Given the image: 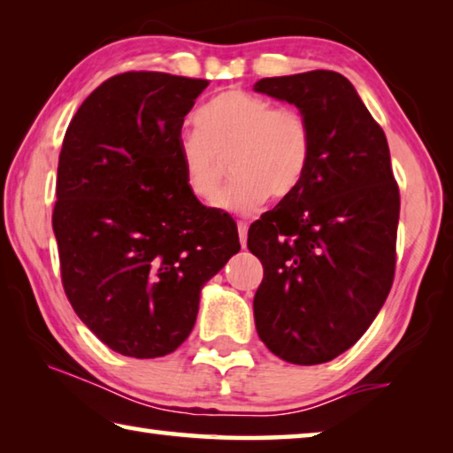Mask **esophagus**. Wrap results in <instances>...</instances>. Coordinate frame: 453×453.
<instances>
[{
    "label": "esophagus",
    "instance_id": "obj_1",
    "mask_svg": "<svg viewBox=\"0 0 453 453\" xmlns=\"http://www.w3.org/2000/svg\"><path fill=\"white\" fill-rule=\"evenodd\" d=\"M237 234H240L242 248H245V243H248V224L245 221H237Z\"/></svg>",
    "mask_w": 453,
    "mask_h": 453
}]
</instances>
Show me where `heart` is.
<instances>
[{
	"label": "heart",
	"mask_w": 453,
	"mask_h": 453,
	"mask_svg": "<svg viewBox=\"0 0 453 453\" xmlns=\"http://www.w3.org/2000/svg\"><path fill=\"white\" fill-rule=\"evenodd\" d=\"M196 124L180 135V157L189 191L205 203L219 196L227 159L235 180L218 205L234 213L291 196L308 172L311 126L297 107L229 89L199 107Z\"/></svg>",
	"instance_id": "obj_1"
}]
</instances>
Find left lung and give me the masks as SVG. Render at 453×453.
<instances>
[{
    "mask_svg": "<svg viewBox=\"0 0 453 453\" xmlns=\"http://www.w3.org/2000/svg\"><path fill=\"white\" fill-rule=\"evenodd\" d=\"M254 89L300 107L313 137L300 186L250 226L264 265L256 329L286 362L324 364L365 334L392 289L400 188L386 134L342 73L264 78Z\"/></svg>",
    "mask_w": 453,
    "mask_h": 453,
    "instance_id": "8db88e82",
    "label": "left lung"
}]
</instances>
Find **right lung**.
<instances>
[{
	"mask_svg": "<svg viewBox=\"0 0 453 453\" xmlns=\"http://www.w3.org/2000/svg\"><path fill=\"white\" fill-rule=\"evenodd\" d=\"M208 80L126 72L80 105L59 153L53 234L73 311L107 348L162 357L194 329L199 291L240 251L235 221L191 194L183 118Z\"/></svg>",
	"mask_w": 453,
	"mask_h": 453,
	"instance_id": "obj_1",
	"label": "right lung"
}]
</instances>
